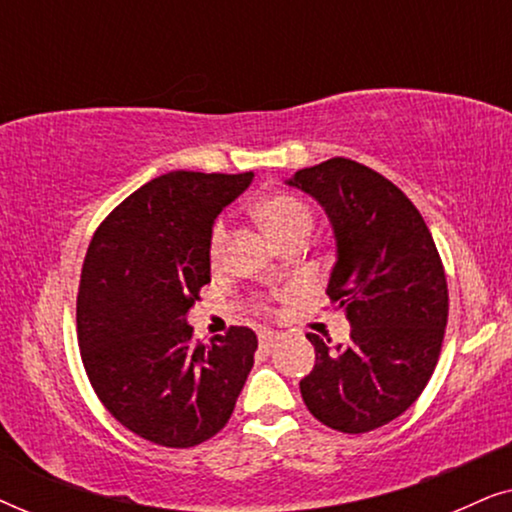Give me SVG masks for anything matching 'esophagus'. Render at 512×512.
I'll list each match as a JSON object with an SVG mask.
<instances>
[{
    "mask_svg": "<svg viewBox=\"0 0 512 512\" xmlns=\"http://www.w3.org/2000/svg\"><path fill=\"white\" fill-rule=\"evenodd\" d=\"M279 340H282V335L275 331H263L261 335H258V345H261V349H265V352L275 349L279 345Z\"/></svg>",
    "mask_w": 512,
    "mask_h": 512,
    "instance_id": "esophagus-1",
    "label": "esophagus"
}]
</instances>
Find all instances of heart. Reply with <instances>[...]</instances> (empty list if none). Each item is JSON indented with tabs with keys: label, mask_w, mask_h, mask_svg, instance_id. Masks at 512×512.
Returning a JSON list of instances; mask_svg holds the SVG:
<instances>
[{
	"label": "heart",
	"mask_w": 512,
	"mask_h": 512,
	"mask_svg": "<svg viewBox=\"0 0 512 512\" xmlns=\"http://www.w3.org/2000/svg\"><path fill=\"white\" fill-rule=\"evenodd\" d=\"M256 216L279 244H284L293 235L310 233L312 230L310 209H307L305 202L291 198V195H270L256 207ZM226 240L228 228L226 223L219 221L212 230V240H209V256L214 261H219L223 251H226Z\"/></svg>",
	"instance_id": "obj_1"
}]
</instances>
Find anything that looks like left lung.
Instances as JSON below:
<instances>
[{"instance_id":"1","label":"left lung","mask_w":512,"mask_h":512,"mask_svg":"<svg viewBox=\"0 0 512 512\" xmlns=\"http://www.w3.org/2000/svg\"><path fill=\"white\" fill-rule=\"evenodd\" d=\"M286 184L317 200L331 221L326 293L352 326L345 345L307 333L317 361L300 394L321 424L373 431L403 415L431 380L447 326L443 263L408 195L370 167L331 158Z\"/></svg>"}]
</instances>
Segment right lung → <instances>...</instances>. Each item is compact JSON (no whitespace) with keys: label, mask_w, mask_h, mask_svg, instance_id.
Segmentation results:
<instances>
[{"label":"right lung","mask_w":512,"mask_h":512,"mask_svg":"<svg viewBox=\"0 0 512 512\" xmlns=\"http://www.w3.org/2000/svg\"><path fill=\"white\" fill-rule=\"evenodd\" d=\"M254 172H167L137 188L90 242L76 298L81 359L125 429L193 447L228 424L254 366L256 333L233 326L193 342L188 310L212 282L209 240Z\"/></svg>","instance_id":"obj_1"}]
</instances>
